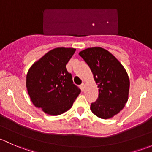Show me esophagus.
<instances>
[{
	"mask_svg": "<svg viewBox=\"0 0 152 152\" xmlns=\"http://www.w3.org/2000/svg\"><path fill=\"white\" fill-rule=\"evenodd\" d=\"M80 88H81V90H82V91L83 92L84 90H85V84L82 83V85H80Z\"/></svg>",
	"mask_w": 152,
	"mask_h": 152,
	"instance_id": "1",
	"label": "esophagus"
}]
</instances>
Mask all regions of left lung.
Instances as JSON below:
<instances>
[{
    "label": "left lung",
    "mask_w": 152,
    "mask_h": 152,
    "mask_svg": "<svg viewBox=\"0 0 152 152\" xmlns=\"http://www.w3.org/2000/svg\"><path fill=\"white\" fill-rule=\"evenodd\" d=\"M79 54L90 67L99 88V99L90 106L92 113L100 118H111L120 113L128 101L130 82L126 70L102 48H88Z\"/></svg>",
    "instance_id": "obj_1"
}]
</instances>
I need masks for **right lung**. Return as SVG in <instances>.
I'll list each match as a JSON object with an SVG mask.
<instances>
[{
    "mask_svg": "<svg viewBox=\"0 0 152 152\" xmlns=\"http://www.w3.org/2000/svg\"><path fill=\"white\" fill-rule=\"evenodd\" d=\"M76 49L56 48L34 62L26 75V88L31 102L50 115L70 110L81 93L66 65Z\"/></svg>",
    "mask_w": 152,
    "mask_h": 152,
    "instance_id": "right-lung-1",
    "label": "right lung"
}]
</instances>
